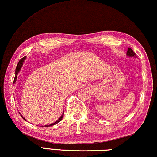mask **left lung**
<instances>
[{"instance_id":"left-lung-1","label":"left lung","mask_w":157,"mask_h":157,"mask_svg":"<svg viewBox=\"0 0 157 157\" xmlns=\"http://www.w3.org/2000/svg\"><path fill=\"white\" fill-rule=\"evenodd\" d=\"M127 55L130 56H135L136 54L133 52L132 49L131 48H129V47L128 49V52H127Z\"/></svg>"}]
</instances>
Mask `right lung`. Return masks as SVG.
<instances>
[{
  "mask_svg": "<svg viewBox=\"0 0 157 157\" xmlns=\"http://www.w3.org/2000/svg\"><path fill=\"white\" fill-rule=\"evenodd\" d=\"M25 59V56H24V57H22L21 59H20V61H19V62H18V63H17V67H16V69H15V78H14V81H13V83H15V81H16V79H17V74H18V72L20 71V69H21V67H22V64H23V62H24V60ZM64 113V112H63ZM63 114H62V116L60 117V118L58 120H56V121L54 122V123H52V124H49V125H45L44 127H50V126H52V125H54V124H57L59 122H60L61 120H62V118H63ZM22 116V115H21ZM22 117L23 118V119L25 120V118L22 116Z\"/></svg>",
  "mask_w": 157,
  "mask_h": 157,
  "instance_id": "1",
  "label": "right lung"
}]
</instances>
